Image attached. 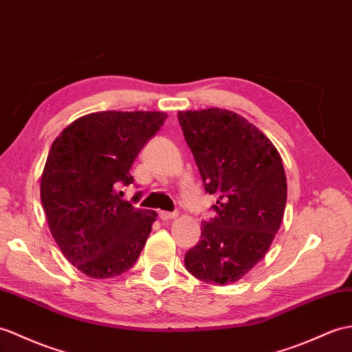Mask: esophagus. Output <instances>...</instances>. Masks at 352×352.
<instances>
[{
    "label": "esophagus",
    "instance_id": "esophagus-1",
    "mask_svg": "<svg viewBox=\"0 0 352 352\" xmlns=\"http://www.w3.org/2000/svg\"><path fill=\"white\" fill-rule=\"evenodd\" d=\"M177 217H178L177 213H168V211H160V213H159V219L163 220V222H168V220H174Z\"/></svg>",
    "mask_w": 352,
    "mask_h": 352
}]
</instances>
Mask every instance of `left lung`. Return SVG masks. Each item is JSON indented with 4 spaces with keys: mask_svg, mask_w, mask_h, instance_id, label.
Wrapping results in <instances>:
<instances>
[{
    "mask_svg": "<svg viewBox=\"0 0 352 352\" xmlns=\"http://www.w3.org/2000/svg\"><path fill=\"white\" fill-rule=\"evenodd\" d=\"M179 126L216 216L201 223V240L186 253L196 279L228 285L265 256L283 220L287 175L279 151L246 118L228 109L179 111Z\"/></svg>",
    "mask_w": 352,
    "mask_h": 352,
    "instance_id": "1",
    "label": "left lung"
}]
</instances>
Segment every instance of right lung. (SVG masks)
<instances>
[{"label": "right lung", "instance_id": "1", "mask_svg": "<svg viewBox=\"0 0 352 352\" xmlns=\"http://www.w3.org/2000/svg\"><path fill=\"white\" fill-rule=\"evenodd\" d=\"M157 111H103L75 120L56 136L40 179L49 230L72 265L91 279L126 273L141 255L156 211L118 196L130 168L166 120Z\"/></svg>", "mask_w": 352, "mask_h": 352}]
</instances>
